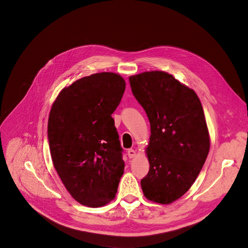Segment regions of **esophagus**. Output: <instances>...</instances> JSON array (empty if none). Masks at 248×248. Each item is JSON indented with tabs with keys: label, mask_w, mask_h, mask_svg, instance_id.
<instances>
[{
	"label": "esophagus",
	"mask_w": 248,
	"mask_h": 248,
	"mask_svg": "<svg viewBox=\"0 0 248 248\" xmlns=\"http://www.w3.org/2000/svg\"><path fill=\"white\" fill-rule=\"evenodd\" d=\"M127 155L129 158H134L136 156V151L134 149H128Z\"/></svg>",
	"instance_id": "1"
}]
</instances>
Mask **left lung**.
I'll use <instances>...</instances> for the list:
<instances>
[{"label": "left lung", "instance_id": "8db88e82", "mask_svg": "<svg viewBox=\"0 0 248 248\" xmlns=\"http://www.w3.org/2000/svg\"><path fill=\"white\" fill-rule=\"evenodd\" d=\"M132 93L147 114L151 135L144 196L170 204L192 186L205 163L210 138L196 93L163 71L129 77Z\"/></svg>", "mask_w": 248, "mask_h": 248}]
</instances>
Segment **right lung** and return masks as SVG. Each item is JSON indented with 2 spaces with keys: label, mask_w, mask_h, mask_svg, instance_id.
<instances>
[{
  "label": "right lung",
  "mask_w": 248,
  "mask_h": 248,
  "mask_svg": "<svg viewBox=\"0 0 248 248\" xmlns=\"http://www.w3.org/2000/svg\"><path fill=\"white\" fill-rule=\"evenodd\" d=\"M125 87L120 75L97 73L66 87L52 105V161L68 192L82 205L104 206L117 193L125 164L111 115Z\"/></svg>",
  "instance_id": "add662e5"
}]
</instances>
